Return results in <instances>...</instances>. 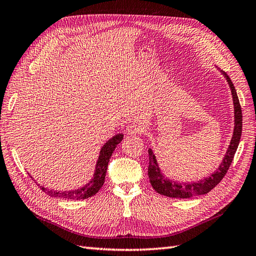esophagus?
I'll return each instance as SVG.
<instances>
[{"label": "esophagus", "instance_id": "obj_1", "mask_svg": "<svg viewBox=\"0 0 256 256\" xmlns=\"http://www.w3.org/2000/svg\"><path fill=\"white\" fill-rule=\"evenodd\" d=\"M127 134H131V136H136V134H138L142 132V127L138 125V124H136V122H132L130 124V125L127 127Z\"/></svg>", "mask_w": 256, "mask_h": 256}]
</instances>
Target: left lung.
I'll list each match as a JSON object with an SVG mask.
<instances>
[{
	"instance_id": "obj_1",
	"label": "left lung",
	"mask_w": 256,
	"mask_h": 256,
	"mask_svg": "<svg viewBox=\"0 0 256 256\" xmlns=\"http://www.w3.org/2000/svg\"><path fill=\"white\" fill-rule=\"evenodd\" d=\"M223 76H226L228 85L230 88L232 95H233V102H234V110H235V128L233 138L230 140V144L228 148V152L224 156L221 164L216 171L209 176L204 178L202 180H198L196 182H176L174 180H170L168 178L162 175L160 172V168L158 166L156 157L152 154V150H148V156H150V166H148V177L152 188L156 190L158 193L162 196H166L168 198H189L192 196L206 194L210 190H212L216 184H218L222 178L226 176V172L228 171L230 166L232 164V161L234 159L235 152L237 150V147L242 138V106L239 104V99L237 96V92L233 82L230 79V76L221 70Z\"/></svg>"
}]
</instances>
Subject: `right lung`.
<instances>
[{"instance_id": "1", "label": "right lung", "mask_w": 256, "mask_h": 256, "mask_svg": "<svg viewBox=\"0 0 256 256\" xmlns=\"http://www.w3.org/2000/svg\"><path fill=\"white\" fill-rule=\"evenodd\" d=\"M122 138H124L122 134H116L102 146V150H100L97 164H96V171L94 173V177H92V180L88 184H85L84 187L80 189L70 190V191H56L53 189H47L42 187V186H40V188L50 196L72 200L88 198L94 194H96V193L100 190V188L102 187V184L104 182L108 164H109L110 158L115 150V147L122 142Z\"/></svg>"}]
</instances>
